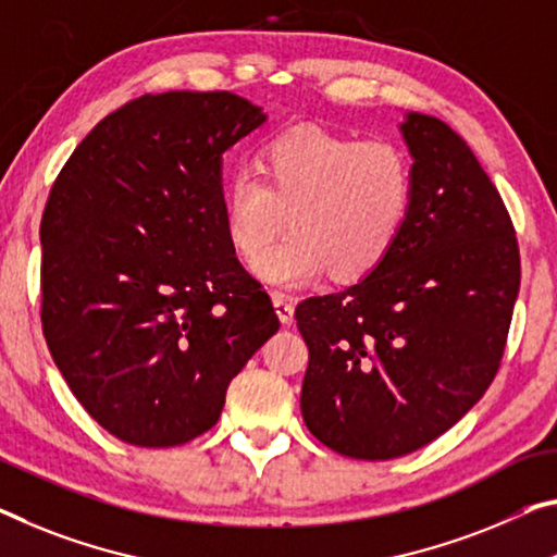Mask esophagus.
I'll return each mask as SVG.
<instances>
[{"mask_svg": "<svg viewBox=\"0 0 557 557\" xmlns=\"http://www.w3.org/2000/svg\"><path fill=\"white\" fill-rule=\"evenodd\" d=\"M271 301H273V308H276L281 323H284V326H290V321H294V301H290L288 296L278 294V290H273Z\"/></svg>", "mask_w": 557, "mask_h": 557, "instance_id": "1", "label": "esophagus"}]
</instances>
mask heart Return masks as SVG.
<instances>
[{
  "mask_svg": "<svg viewBox=\"0 0 557 557\" xmlns=\"http://www.w3.org/2000/svg\"><path fill=\"white\" fill-rule=\"evenodd\" d=\"M256 171L228 178L224 228L234 251L255 261L287 221L292 234L256 262L271 286L301 288L326 271L363 278L404 234L413 171L396 144L288 129L259 149Z\"/></svg>",
  "mask_w": 557,
  "mask_h": 557,
  "instance_id": "heart-1",
  "label": "heart"
}]
</instances>
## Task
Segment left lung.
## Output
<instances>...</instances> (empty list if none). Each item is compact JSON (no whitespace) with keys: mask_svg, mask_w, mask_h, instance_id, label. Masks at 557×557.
<instances>
[{"mask_svg":"<svg viewBox=\"0 0 557 557\" xmlns=\"http://www.w3.org/2000/svg\"><path fill=\"white\" fill-rule=\"evenodd\" d=\"M398 129L413 201L396 249L358 284L296 308L304 421L358 460L423 448L483 398L520 288L516 231L475 153L418 111Z\"/></svg>","mask_w":557,"mask_h":557,"instance_id":"left-lung-1","label":"left lung"}]
</instances>
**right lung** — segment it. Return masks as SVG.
Returning <instances> with one entry per match:
<instances>
[{"label": "right lung", "instance_id": "right-lung-1", "mask_svg": "<svg viewBox=\"0 0 557 557\" xmlns=\"http://www.w3.org/2000/svg\"><path fill=\"white\" fill-rule=\"evenodd\" d=\"M267 122L231 91L144 94L94 126L41 216V329L76 400L119 441L216 425L278 331L224 228V153Z\"/></svg>", "mask_w": 557, "mask_h": 557}]
</instances>
